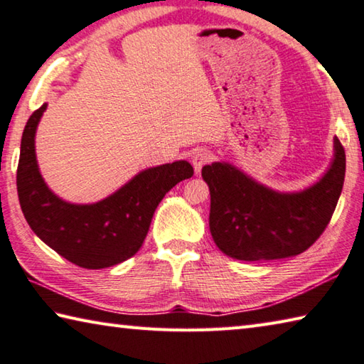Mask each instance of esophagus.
<instances>
[{
  "instance_id": "esophagus-1",
  "label": "esophagus",
  "mask_w": 364,
  "mask_h": 364,
  "mask_svg": "<svg viewBox=\"0 0 364 364\" xmlns=\"http://www.w3.org/2000/svg\"><path fill=\"white\" fill-rule=\"evenodd\" d=\"M212 159H213L212 154L208 152V151H205V149L196 151V152L193 154V167H194L196 173L199 175L202 167H204V165H207V164H210Z\"/></svg>"
}]
</instances>
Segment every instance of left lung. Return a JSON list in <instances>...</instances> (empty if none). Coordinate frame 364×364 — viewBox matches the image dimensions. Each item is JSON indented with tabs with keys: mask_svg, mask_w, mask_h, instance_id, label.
Returning <instances> with one entry per match:
<instances>
[{
	"mask_svg": "<svg viewBox=\"0 0 364 364\" xmlns=\"http://www.w3.org/2000/svg\"><path fill=\"white\" fill-rule=\"evenodd\" d=\"M210 189L208 226L228 257L244 262L295 257L316 242L329 225L345 178V151L334 138V159L316 184L278 193L230 164L202 168Z\"/></svg>",
	"mask_w": 364,
	"mask_h": 364,
	"instance_id": "8db88e82",
	"label": "left lung"
}]
</instances>
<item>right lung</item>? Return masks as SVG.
Returning a JSON list of instances; mask_svg holds the SVG:
<instances>
[{
	"label": "right lung",
	"instance_id": "add662e5",
	"mask_svg": "<svg viewBox=\"0 0 364 364\" xmlns=\"http://www.w3.org/2000/svg\"><path fill=\"white\" fill-rule=\"evenodd\" d=\"M48 104L30 115L21 141L17 194L32 231L60 257L86 269L114 267L143 245L160 200L194 175L186 160L143 170L114 194L96 204H70L41 178L35 133Z\"/></svg>",
	"mask_w": 364,
	"mask_h": 364
}]
</instances>
